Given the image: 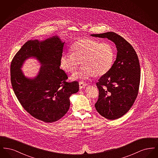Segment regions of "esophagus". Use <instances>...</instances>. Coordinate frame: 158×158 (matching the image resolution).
Segmentation results:
<instances>
[{
    "label": "esophagus",
    "instance_id": "obj_1",
    "mask_svg": "<svg viewBox=\"0 0 158 158\" xmlns=\"http://www.w3.org/2000/svg\"><path fill=\"white\" fill-rule=\"evenodd\" d=\"M79 89H83V88H85L88 85V84H87L86 83L81 82V81H80V82H79Z\"/></svg>",
    "mask_w": 158,
    "mask_h": 158
}]
</instances>
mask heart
<instances>
[{"instance_id":"obj_1","label":"heart","mask_w":158,"mask_h":158,"mask_svg":"<svg viewBox=\"0 0 158 158\" xmlns=\"http://www.w3.org/2000/svg\"><path fill=\"white\" fill-rule=\"evenodd\" d=\"M72 54H63L60 57V66L64 72L73 73V79L86 80L94 76L106 74L113 66L115 50L109 42L99 43L90 38L79 39L71 47Z\"/></svg>"}]
</instances>
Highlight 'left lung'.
I'll return each instance as SVG.
<instances>
[{"instance_id":"1","label":"left lung","mask_w":158,"mask_h":158,"mask_svg":"<svg viewBox=\"0 0 158 158\" xmlns=\"http://www.w3.org/2000/svg\"><path fill=\"white\" fill-rule=\"evenodd\" d=\"M91 35L107 38L116 45V60L111 69L97 83L99 95L95 106L106 118L118 119L130 110L139 93L140 67L138 56L133 46L115 32Z\"/></svg>"}]
</instances>
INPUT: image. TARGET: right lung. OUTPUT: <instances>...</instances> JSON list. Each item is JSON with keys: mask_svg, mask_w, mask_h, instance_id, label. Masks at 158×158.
<instances>
[{"mask_svg": "<svg viewBox=\"0 0 158 158\" xmlns=\"http://www.w3.org/2000/svg\"><path fill=\"white\" fill-rule=\"evenodd\" d=\"M64 43L57 36L44 41L30 40L16 53L10 64V82L23 109L39 120L52 123L68 111L69 97L79 90L77 81L68 82V75L60 69ZM35 56L42 66L33 80L26 78L20 68L24 60Z\"/></svg>", "mask_w": 158, "mask_h": 158, "instance_id": "obj_1", "label": "right lung"}]
</instances>
